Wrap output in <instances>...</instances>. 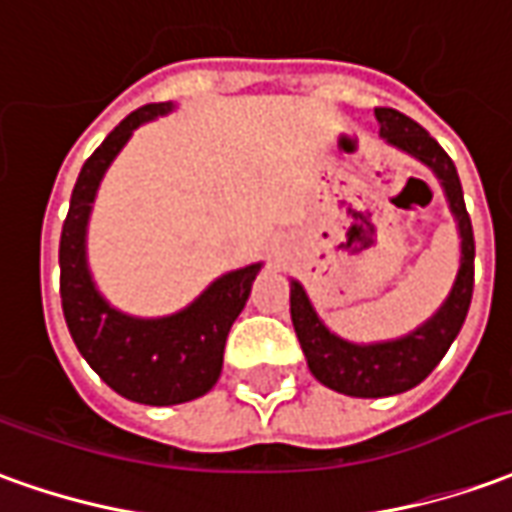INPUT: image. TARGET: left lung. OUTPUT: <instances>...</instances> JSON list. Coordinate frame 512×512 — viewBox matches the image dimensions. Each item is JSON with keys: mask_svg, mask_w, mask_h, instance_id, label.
<instances>
[{"mask_svg": "<svg viewBox=\"0 0 512 512\" xmlns=\"http://www.w3.org/2000/svg\"><path fill=\"white\" fill-rule=\"evenodd\" d=\"M379 136L390 147L418 158L435 172L460 234V267L438 309L401 337L379 343H351L320 320L298 278H290V315L306 365L317 382L354 398H384L421 384L446 357L460 334L474 292V231L465 211L460 175L446 150L418 122L393 108H376Z\"/></svg>", "mask_w": 512, "mask_h": 512, "instance_id": "left-lung-1", "label": "left lung"}]
</instances>
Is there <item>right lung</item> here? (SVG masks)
Segmentation results:
<instances>
[{
  "label": "right lung",
  "instance_id": "1",
  "mask_svg": "<svg viewBox=\"0 0 512 512\" xmlns=\"http://www.w3.org/2000/svg\"><path fill=\"white\" fill-rule=\"evenodd\" d=\"M172 108V102L144 105L105 136L77 175L58 253L63 317L77 351L114 393L150 407L192 401L217 384L228 331L264 267V262H253L214 278L189 306L164 317L128 315L97 290L86 245L97 189L133 130L167 116Z\"/></svg>",
  "mask_w": 512,
  "mask_h": 512
}]
</instances>
